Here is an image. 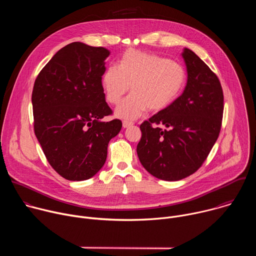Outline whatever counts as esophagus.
Listing matches in <instances>:
<instances>
[{
	"label": "esophagus",
	"mask_w": 256,
	"mask_h": 256,
	"mask_svg": "<svg viewBox=\"0 0 256 256\" xmlns=\"http://www.w3.org/2000/svg\"><path fill=\"white\" fill-rule=\"evenodd\" d=\"M132 124H134L132 122H126V120L122 122V126H124V128H128L132 126Z\"/></svg>",
	"instance_id": "obj_1"
}]
</instances>
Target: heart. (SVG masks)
<instances>
[{"label":"heart","instance_id":"b5f03b06","mask_svg":"<svg viewBox=\"0 0 256 256\" xmlns=\"http://www.w3.org/2000/svg\"><path fill=\"white\" fill-rule=\"evenodd\" d=\"M186 82L184 68L166 58L140 52L126 50L116 66H109L101 77L107 101L118 104L128 91V96L116 109L118 118L132 120L147 109L157 112L173 102Z\"/></svg>","mask_w":256,"mask_h":256}]
</instances>
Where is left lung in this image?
I'll return each instance as SVG.
<instances>
[{"label": "left lung", "mask_w": 256, "mask_h": 256, "mask_svg": "<svg viewBox=\"0 0 256 256\" xmlns=\"http://www.w3.org/2000/svg\"><path fill=\"white\" fill-rule=\"evenodd\" d=\"M181 56L188 70L184 91L140 124L136 146L144 168L166 181L184 179L202 166L220 134L224 110L223 90L214 72L190 48Z\"/></svg>", "instance_id": "1"}]
</instances>
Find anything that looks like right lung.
Wrapping results in <instances>:
<instances>
[{"label":"right lung","instance_id":"add662e5","mask_svg":"<svg viewBox=\"0 0 256 256\" xmlns=\"http://www.w3.org/2000/svg\"><path fill=\"white\" fill-rule=\"evenodd\" d=\"M110 52L83 42L60 50L40 70L32 91L34 132L52 167L64 178L82 181L104 165L120 120L105 101L101 77Z\"/></svg>","mask_w":256,"mask_h":256}]
</instances>
